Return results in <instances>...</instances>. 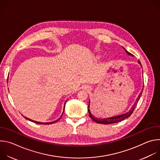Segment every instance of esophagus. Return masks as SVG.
Listing matches in <instances>:
<instances>
[{
	"label": "esophagus",
	"mask_w": 160,
	"mask_h": 160,
	"mask_svg": "<svg viewBox=\"0 0 160 160\" xmlns=\"http://www.w3.org/2000/svg\"><path fill=\"white\" fill-rule=\"evenodd\" d=\"M85 89H87H87H88V87H86V88H85Z\"/></svg>",
	"instance_id": "obj_1"
}]
</instances>
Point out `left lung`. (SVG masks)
I'll return each mask as SVG.
<instances>
[{"label": "left lung", "mask_w": 160, "mask_h": 160, "mask_svg": "<svg viewBox=\"0 0 160 160\" xmlns=\"http://www.w3.org/2000/svg\"><path fill=\"white\" fill-rule=\"evenodd\" d=\"M123 49H125V52H126L128 55H130V56L131 55L132 56H133V54H132L131 53H130L129 52H128L125 48H123ZM138 62H139V64L142 66L141 63V62H140L139 61H138ZM142 91H143V88L142 89V91L141 92V93L139 94V95L138 96V98H137V99H136V102H135V104L132 106V107L131 108L130 110L128 112H126V113H125V114H123V115H118V116L113 117H110V118H96V117H94V115H92V114H91V112H90V109L88 108V113H89V116H90V117L91 118H92V119L93 120L94 122H96V123H100V124H106V125H107V124L115 123H117V122L122 121V120H123L127 118L128 117H129L132 115V113L133 112V110L135 109V106H136V105H137V103H138V102L139 101V99L141 98V96L142 93ZM89 105H90V101H89ZM89 105H88V108H89Z\"/></svg>", "instance_id": "8db88e82"}]
</instances>
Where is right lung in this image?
Returning <instances> with one entry per match:
<instances>
[{
  "mask_svg": "<svg viewBox=\"0 0 160 160\" xmlns=\"http://www.w3.org/2000/svg\"><path fill=\"white\" fill-rule=\"evenodd\" d=\"M65 104H66V102L64 103V106H65ZM64 110H63V112H64ZM63 112H62V114H63ZM62 115L61 116V117L59 118V119H58L57 120H56V121H54V122H46V123H42V122H36V121H33V120H31V119H30V118H27V117H25V118H26L27 120H28L29 121H31V122H33V123H38V124H43V125H50V124H52V123H55V122H57L59 120H60V118L62 117Z\"/></svg>",
  "mask_w": 160,
  "mask_h": 160,
  "instance_id": "right-lung-1",
  "label": "right lung"
}]
</instances>
